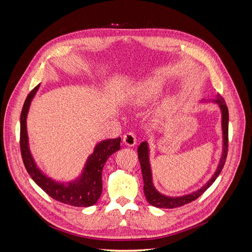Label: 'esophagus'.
I'll return each instance as SVG.
<instances>
[{
	"label": "esophagus",
	"instance_id": "esophagus-1",
	"mask_svg": "<svg viewBox=\"0 0 252 252\" xmlns=\"http://www.w3.org/2000/svg\"><path fill=\"white\" fill-rule=\"evenodd\" d=\"M123 142L125 145H127V146H134L136 144V136L132 132H128L124 135Z\"/></svg>",
	"mask_w": 252,
	"mask_h": 252
}]
</instances>
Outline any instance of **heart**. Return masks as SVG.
Wrapping results in <instances>:
<instances>
[{
	"label": "heart",
	"mask_w": 252,
	"mask_h": 252,
	"mask_svg": "<svg viewBox=\"0 0 252 252\" xmlns=\"http://www.w3.org/2000/svg\"><path fill=\"white\" fill-rule=\"evenodd\" d=\"M166 83L159 77H150L145 80H142L132 87L129 94V101L134 106L142 107L155 101L158 95L163 93ZM175 103V97L173 95H168L163 103L159 105L157 110V114L159 117L165 116Z\"/></svg>",
	"instance_id": "b5f03b06"
}]
</instances>
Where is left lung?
<instances>
[{"instance_id": "8db88e82", "label": "left lung", "mask_w": 252, "mask_h": 252, "mask_svg": "<svg viewBox=\"0 0 252 252\" xmlns=\"http://www.w3.org/2000/svg\"><path fill=\"white\" fill-rule=\"evenodd\" d=\"M203 102H206V100H203ZM209 102H215L219 105L220 109V113H222V132H223V151L222 157L220 158V162L218 165V168L212 174V177L208 182H206V184L201 187L196 191H193L191 193H188L185 195L181 196H169L165 195L161 192H158L156 189L154 182H152V173H151V166L149 161V145L147 141H144L141 143V145L138 148V158L141 164L142 168V174H143V181H144V193L146 196V200L148 203L155 207L158 208H177L181 207V206L188 204L196 200L197 197L201 196L206 190H207L212 184L216 179L219 177V174L222 171L224 164L226 162L227 158V151H228V120H229V114H228V108L226 106V103L224 98L220 96L219 94H217L216 100H209Z\"/></svg>"}]
</instances>
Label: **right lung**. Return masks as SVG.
Listing matches in <instances>:
<instances>
[{
    "mask_svg": "<svg viewBox=\"0 0 252 252\" xmlns=\"http://www.w3.org/2000/svg\"><path fill=\"white\" fill-rule=\"evenodd\" d=\"M40 84L27 95L21 112L20 146L23 163L32 179L52 199L74 207H89L94 205L102 194V171L107 158L120 150L121 138L104 140L95 145L84 166L81 175L68 183L58 182L47 177L36 166L29 149L26 120L30 104L39 90Z\"/></svg>",
    "mask_w": 252,
    "mask_h": 252,
    "instance_id": "1",
    "label": "right lung"
}]
</instances>
